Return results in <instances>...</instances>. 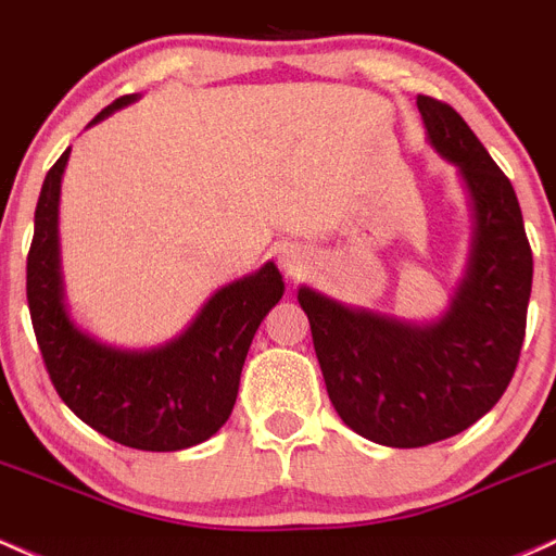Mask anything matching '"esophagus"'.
<instances>
[{"mask_svg":"<svg viewBox=\"0 0 556 556\" xmlns=\"http://www.w3.org/2000/svg\"><path fill=\"white\" fill-rule=\"evenodd\" d=\"M282 266L285 271L292 274V277H298V274L306 268V258H303L301 250H282Z\"/></svg>","mask_w":556,"mask_h":556,"instance_id":"34e87169","label":"esophagus"}]
</instances>
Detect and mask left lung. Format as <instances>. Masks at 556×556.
Returning <instances> with one entry per match:
<instances>
[{
    "mask_svg": "<svg viewBox=\"0 0 556 556\" xmlns=\"http://www.w3.org/2000/svg\"><path fill=\"white\" fill-rule=\"evenodd\" d=\"M417 108L430 148L459 174L472 218L448 306L414 321L298 288L334 412L390 448L443 441L496 406L520 358L533 285L522 211L504 170L454 108L425 94Z\"/></svg>",
    "mask_w": 556,
    "mask_h": 556,
    "instance_id": "left-lung-1",
    "label": "left lung"
}]
</instances>
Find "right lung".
Here are the masks:
<instances>
[{"label": "right lung", "mask_w": 556, "mask_h": 556, "mask_svg": "<svg viewBox=\"0 0 556 556\" xmlns=\"http://www.w3.org/2000/svg\"><path fill=\"white\" fill-rule=\"evenodd\" d=\"M142 94H126L100 124ZM87 126V129H89ZM71 148L41 185L28 250L26 292L41 356L60 399L81 422L139 451H181L227 422L242 364L264 316L285 292L274 261L218 288L176 338L150 348L105 343L73 319L60 255V187Z\"/></svg>", "instance_id": "1"}]
</instances>
